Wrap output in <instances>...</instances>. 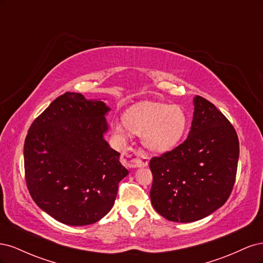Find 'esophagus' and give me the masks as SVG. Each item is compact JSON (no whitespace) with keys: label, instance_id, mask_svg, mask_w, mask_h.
I'll return each instance as SVG.
<instances>
[{"label":"esophagus","instance_id":"34e87169","mask_svg":"<svg viewBox=\"0 0 263 263\" xmlns=\"http://www.w3.org/2000/svg\"><path fill=\"white\" fill-rule=\"evenodd\" d=\"M123 162L129 168H141L147 166L149 158L145 151H137L133 148H128L123 154Z\"/></svg>","mask_w":263,"mask_h":263}]
</instances>
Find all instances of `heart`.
<instances>
[{
	"label": "heart",
	"mask_w": 263,
	"mask_h": 263,
	"mask_svg": "<svg viewBox=\"0 0 263 263\" xmlns=\"http://www.w3.org/2000/svg\"><path fill=\"white\" fill-rule=\"evenodd\" d=\"M125 123L116 122L114 132L125 137L127 127L141 135L142 144L157 154H163L176 148L187 128L185 110L179 105L144 102L132 107L125 115Z\"/></svg>",
	"instance_id": "1"
}]
</instances>
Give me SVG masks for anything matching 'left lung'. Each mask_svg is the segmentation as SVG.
<instances>
[{
  "label": "left lung",
  "instance_id": "8db88e82",
  "mask_svg": "<svg viewBox=\"0 0 263 263\" xmlns=\"http://www.w3.org/2000/svg\"><path fill=\"white\" fill-rule=\"evenodd\" d=\"M193 105L186 140L149 163L151 204L161 216L177 222L200 220L225 204L239 158V141L228 119L198 95Z\"/></svg>",
  "mask_w": 263,
  "mask_h": 263
}]
</instances>
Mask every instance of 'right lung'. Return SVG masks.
<instances>
[{
    "label": "right lung",
    "instance_id": "add662e5",
    "mask_svg": "<svg viewBox=\"0 0 263 263\" xmlns=\"http://www.w3.org/2000/svg\"><path fill=\"white\" fill-rule=\"evenodd\" d=\"M110 110L101 100L67 92L30 125L24 165L34 202L70 226L99 221L112 210L127 174L121 154L104 139Z\"/></svg>",
    "mask_w": 263,
    "mask_h": 263
}]
</instances>
